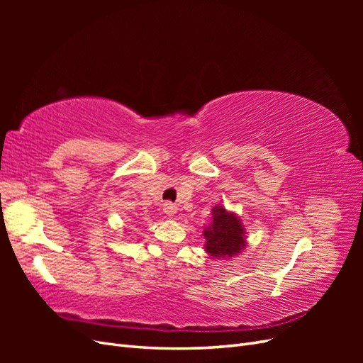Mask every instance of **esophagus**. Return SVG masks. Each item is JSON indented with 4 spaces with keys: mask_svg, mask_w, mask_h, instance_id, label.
<instances>
[{
    "mask_svg": "<svg viewBox=\"0 0 363 363\" xmlns=\"http://www.w3.org/2000/svg\"><path fill=\"white\" fill-rule=\"evenodd\" d=\"M163 212L167 213L168 216H174L175 213H177V206L172 204V203H164L163 204Z\"/></svg>",
    "mask_w": 363,
    "mask_h": 363,
    "instance_id": "1",
    "label": "esophagus"
}]
</instances>
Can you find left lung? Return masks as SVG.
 Returning <instances> with one entry per match:
<instances>
[{"label":"left lung","mask_w":363,"mask_h":363,"mask_svg":"<svg viewBox=\"0 0 363 363\" xmlns=\"http://www.w3.org/2000/svg\"><path fill=\"white\" fill-rule=\"evenodd\" d=\"M212 224L204 230L206 251L215 259L233 257L245 248V230L240 219L223 206L212 211Z\"/></svg>","instance_id":"8db88e82"}]
</instances>
